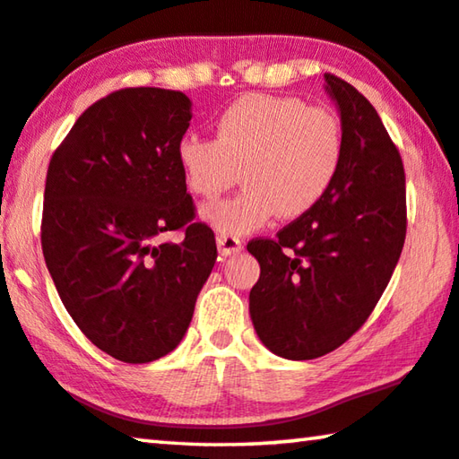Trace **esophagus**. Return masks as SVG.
Instances as JSON below:
<instances>
[{"label":"esophagus","instance_id":"34e87169","mask_svg":"<svg viewBox=\"0 0 459 459\" xmlns=\"http://www.w3.org/2000/svg\"><path fill=\"white\" fill-rule=\"evenodd\" d=\"M216 243H218V251H221L222 255H235V253L243 249L241 241H238L237 237H230V235H218Z\"/></svg>","mask_w":459,"mask_h":459}]
</instances>
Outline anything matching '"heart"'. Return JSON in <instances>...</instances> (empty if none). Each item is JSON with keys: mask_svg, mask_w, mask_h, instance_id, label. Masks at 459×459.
<instances>
[{"mask_svg": "<svg viewBox=\"0 0 459 459\" xmlns=\"http://www.w3.org/2000/svg\"><path fill=\"white\" fill-rule=\"evenodd\" d=\"M190 192L214 198L235 184L229 200L202 208L221 235H247L272 221L310 212L337 179L345 157L341 118L300 98L249 93L218 116L212 138L186 134L176 147Z\"/></svg>", "mask_w": 459, "mask_h": 459, "instance_id": "1", "label": "heart"}]
</instances>
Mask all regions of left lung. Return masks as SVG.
<instances>
[{
	"label": "left lung",
	"instance_id": "left-lung-1",
	"mask_svg": "<svg viewBox=\"0 0 459 459\" xmlns=\"http://www.w3.org/2000/svg\"><path fill=\"white\" fill-rule=\"evenodd\" d=\"M339 108L345 157L331 190L275 238L247 245L261 273L249 294L261 343L286 359L343 345L372 315L406 237L404 165L376 108L325 73Z\"/></svg>",
	"mask_w": 459,
	"mask_h": 459
}]
</instances>
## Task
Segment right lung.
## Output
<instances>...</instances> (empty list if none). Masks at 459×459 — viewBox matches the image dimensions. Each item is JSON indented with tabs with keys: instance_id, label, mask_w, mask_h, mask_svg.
<instances>
[{
	"instance_id": "1",
	"label": "right lung",
	"mask_w": 459,
	"mask_h": 459,
	"mask_svg": "<svg viewBox=\"0 0 459 459\" xmlns=\"http://www.w3.org/2000/svg\"><path fill=\"white\" fill-rule=\"evenodd\" d=\"M192 120L186 93L126 87L79 116L48 163L42 255L65 308L114 359L173 351L216 261L176 147ZM184 230L181 244L163 231Z\"/></svg>"
}]
</instances>
